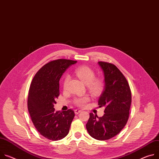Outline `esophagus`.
I'll list each match as a JSON object with an SVG mask.
<instances>
[{
  "instance_id": "esophagus-1",
  "label": "esophagus",
  "mask_w": 159,
  "mask_h": 159,
  "mask_svg": "<svg viewBox=\"0 0 159 159\" xmlns=\"http://www.w3.org/2000/svg\"><path fill=\"white\" fill-rule=\"evenodd\" d=\"M81 111H82V110H79V109H75L74 111H75V114H79L80 112H81Z\"/></svg>"
}]
</instances>
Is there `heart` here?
<instances>
[{
  "mask_svg": "<svg viewBox=\"0 0 159 159\" xmlns=\"http://www.w3.org/2000/svg\"><path fill=\"white\" fill-rule=\"evenodd\" d=\"M75 74L79 79L85 85H87L88 88L90 93L94 95L99 94L103 89L104 82L102 79L95 77L94 71L88 66H82L77 68L75 71ZM70 80L68 75H66L64 79L63 87L66 88L67 84ZM89 101V98L88 96L80 97L75 99V103L80 107L84 106L86 103Z\"/></svg>",
  "mask_w": 159,
  "mask_h": 159,
  "instance_id": "obj_1",
  "label": "heart"
}]
</instances>
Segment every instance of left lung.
Segmentation results:
<instances>
[{
    "label": "left lung",
    "mask_w": 159,
    "mask_h": 159,
    "mask_svg": "<svg viewBox=\"0 0 159 159\" xmlns=\"http://www.w3.org/2000/svg\"><path fill=\"white\" fill-rule=\"evenodd\" d=\"M104 74V89L98 99L99 107H104L102 117L89 113L86 129L89 135L98 140H107L118 134L129 119L131 92L129 84L116 66L99 61Z\"/></svg>",
    "instance_id": "8db88e82"
}]
</instances>
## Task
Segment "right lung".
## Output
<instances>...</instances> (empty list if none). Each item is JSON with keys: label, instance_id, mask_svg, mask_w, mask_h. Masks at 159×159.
Here are the masks:
<instances>
[{"label": "right lung", "instance_id": "add662e5", "mask_svg": "<svg viewBox=\"0 0 159 159\" xmlns=\"http://www.w3.org/2000/svg\"><path fill=\"white\" fill-rule=\"evenodd\" d=\"M76 61L60 59L43 66L34 76L28 97V109L38 132L46 138L57 141L69 133L74 111H56L55 99L60 94V80L66 70Z\"/></svg>", "mask_w": 159, "mask_h": 159}]
</instances>
